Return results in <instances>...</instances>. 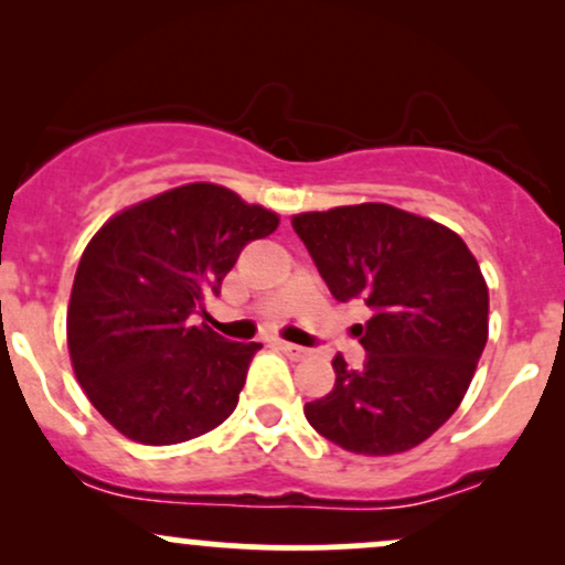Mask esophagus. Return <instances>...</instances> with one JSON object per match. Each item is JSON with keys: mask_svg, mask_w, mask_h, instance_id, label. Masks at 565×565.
Listing matches in <instances>:
<instances>
[{"mask_svg": "<svg viewBox=\"0 0 565 565\" xmlns=\"http://www.w3.org/2000/svg\"><path fill=\"white\" fill-rule=\"evenodd\" d=\"M276 345H278V350H281V353H287L289 359H295V361H300V359H305V355H308V350L300 348V345H295V342L278 340Z\"/></svg>", "mask_w": 565, "mask_h": 565, "instance_id": "1", "label": "esophagus"}]
</instances>
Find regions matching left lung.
<instances>
[{
  "instance_id": "left-lung-1",
  "label": "left lung",
  "mask_w": 565,
  "mask_h": 565,
  "mask_svg": "<svg viewBox=\"0 0 565 565\" xmlns=\"http://www.w3.org/2000/svg\"><path fill=\"white\" fill-rule=\"evenodd\" d=\"M340 302L372 310L355 329L366 364L334 355V387L305 404L316 433L366 457L419 446L457 412L489 340V287L468 244L430 217L350 204L291 217Z\"/></svg>"
}]
</instances>
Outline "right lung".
Wrapping results in <instances>:
<instances>
[{"instance_id": "1", "label": "right lung", "mask_w": 565, "mask_h": 565, "mask_svg": "<svg viewBox=\"0 0 565 565\" xmlns=\"http://www.w3.org/2000/svg\"><path fill=\"white\" fill-rule=\"evenodd\" d=\"M278 215L231 188L185 183L116 212L89 238L71 287L68 355L84 395L121 436L172 446L238 404L260 342H228L193 316Z\"/></svg>"}]
</instances>
